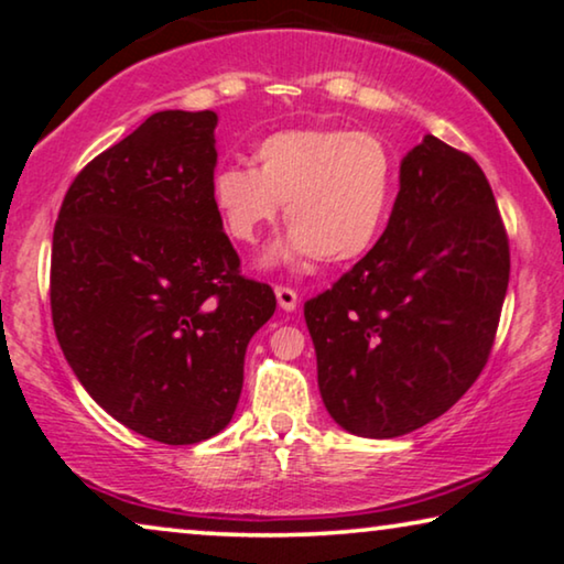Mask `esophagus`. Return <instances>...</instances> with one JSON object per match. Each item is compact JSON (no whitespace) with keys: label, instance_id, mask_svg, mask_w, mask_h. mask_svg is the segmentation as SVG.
Returning a JSON list of instances; mask_svg holds the SVG:
<instances>
[{"label":"esophagus","instance_id":"obj_1","mask_svg":"<svg viewBox=\"0 0 564 564\" xmlns=\"http://www.w3.org/2000/svg\"><path fill=\"white\" fill-rule=\"evenodd\" d=\"M274 295H276V303H280L282 311H295L297 307V292L288 288V284H276Z\"/></svg>","mask_w":564,"mask_h":564}]
</instances>
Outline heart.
Returning <instances> with one entry per match:
<instances>
[{
  "label": "heart",
  "mask_w": 564,
  "mask_h": 564,
  "mask_svg": "<svg viewBox=\"0 0 564 564\" xmlns=\"http://www.w3.org/2000/svg\"><path fill=\"white\" fill-rule=\"evenodd\" d=\"M257 169L226 164L213 174L210 197L220 226L238 243H257L284 203L292 228L272 257L344 264L372 249L388 223L398 169L372 133L295 128L267 135L253 151Z\"/></svg>",
  "instance_id": "1"
}]
</instances>
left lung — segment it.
I'll use <instances>...</instances> for the list:
<instances>
[{
    "label": "left lung",
    "instance_id": "obj_1",
    "mask_svg": "<svg viewBox=\"0 0 564 564\" xmlns=\"http://www.w3.org/2000/svg\"><path fill=\"white\" fill-rule=\"evenodd\" d=\"M508 274V234L482 169L426 135L400 164L380 241L305 303L330 419L392 438L449 411L488 365Z\"/></svg>",
    "mask_w": 564,
    "mask_h": 564
}]
</instances>
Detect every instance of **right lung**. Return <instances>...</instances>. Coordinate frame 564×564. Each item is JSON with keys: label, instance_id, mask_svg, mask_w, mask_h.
I'll return each instance as SVG.
<instances>
[{"label": "right lung", "instance_id": "1", "mask_svg": "<svg viewBox=\"0 0 564 564\" xmlns=\"http://www.w3.org/2000/svg\"><path fill=\"white\" fill-rule=\"evenodd\" d=\"M210 110H164L89 161L61 203L51 315L84 390L122 426L197 444L228 426L274 290L241 274L213 207Z\"/></svg>", "mask_w": 564, "mask_h": 564}]
</instances>
